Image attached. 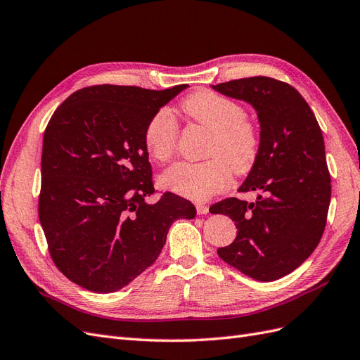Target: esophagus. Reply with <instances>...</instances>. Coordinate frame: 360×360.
I'll use <instances>...</instances> for the list:
<instances>
[{"instance_id":"esophagus-1","label":"esophagus","mask_w":360,"mask_h":360,"mask_svg":"<svg viewBox=\"0 0 360 360\" xmlns=\"http://www.w3.org/2000/svg\"><path fill=\"white\" fill-rule=\"evenodd\" d=\"M197 213H198V214H207V213H209V205L198 202V204H197Z\"/></svg>"}]
</instances>
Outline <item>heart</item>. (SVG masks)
<instances>
[{
    "label": "heart",
    "mask_w": 360,
    "mask_h": 360,
    "mask_svg": "<svg viewBox=\"0 0 360 360\" xmlns=\"http://www.w3.org/2000/svg\"><path fill=\"white\" fill-rule=\"evenodd\" d=\"M183 111L212 132L205 155L209 160L177 162L159 176V186L193 201H204L224 191L234 174L248 172L258 155V132L245 120L242 105L212 91H200L184 101ZM144 146L151 159L167 162L177 146V126L167 111L150 118Z\"/></svg>",
    "instance_id": "b5f03b06"
}]
</instances>
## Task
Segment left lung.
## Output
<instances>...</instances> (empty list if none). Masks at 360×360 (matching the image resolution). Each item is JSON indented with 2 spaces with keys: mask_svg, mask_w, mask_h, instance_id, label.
I'll return each mask as SVG.
<instances>
[{
  "mask_svg": "<svg viewBox=\"0 0 360 360\" xmlns=\"http://www.w3.org/2000/svg\"><path fill=\"white\" fill-rule=\"evenodd\" d=\"M257 111L259 146L238 188L257 201L226 198L210 207L237 226L231 245L217 249L226 264L261 282L296 270L320 243L330 204L324 139L309 105L291 85L267 76L212 85Z\"/></svg>",
  "mask_w": 360,
  "mask_h": 360,
  "instance_id": "left-lung-1",
  "label": "left lung"
}]
</instances>
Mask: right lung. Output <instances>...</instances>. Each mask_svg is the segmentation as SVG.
Wrapping results in <instances>:
<instances>
[{
	"instance_id": "1",
	"label": "right lung",
	"mask_w": 360,
	"mask_h": 360,
	"mask_svg": "<svg viewBox=\"0 0 360 360\" xmlns=\"http://www.w3.org/2000/svg\"><path fill=\"white\" fill-rule=\"evenodd\" d=\"M94 85L75 91L43 136L39 219L61 274L94 292L130 284L158 259L174 221L195 205L155 192L144 130L162 106L188 89Z\"/></svg>"
}]
</instances>
